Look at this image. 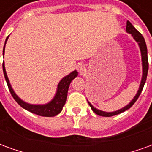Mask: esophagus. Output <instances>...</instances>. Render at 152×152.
Returning <instances> with one entry per match:
<instances>
[{"instance_id":"esophagus-1","label":"esophagus","mask_w":152,"mask_h":152,"mask_svg":"<svg viewBox=\"0 0 152 152\" xmlns=\"http://www.w3.org/2000/svg\"><path fill=\"white\" fill-rule=\"evenodd\" d=\"M77 69L80 72H83V71L85 70V66L81 64V63H79L78 65H77Z\"/></svg>"}]
</instances>
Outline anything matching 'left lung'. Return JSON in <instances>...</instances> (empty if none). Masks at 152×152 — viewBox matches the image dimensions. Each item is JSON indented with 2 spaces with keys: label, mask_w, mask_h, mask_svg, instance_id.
<instances>
[{
  "label": "left lung",
  "mask_w": 152,
  "mask_h": 152,
  "mask_svg": "<svg viewBox=\"0 0 152 152\" xmlns=\"http://www.w3.org/2000/svg\"><path fill=\"white\" fill-rule=\"evenodd\" d=\"M126 31L130 33L133 36V37L136 41H137L138 45H139V47H140L141 50V54H142V81H141L140 86H139V89L137 91V94L134 97V99L129 102V104H128L127 106H125L124 107H123L122 109H120L116 112H102V111H100V110H98V109L94 108L90 103L89 102L90 107L93 110V112H94L95 114L99 115H101V116H106V117H109V116H112V115H115L121 114V112H125L126 110L129 109L134 105V102H136L138 99V97L140 96L141 93L142 91V89H143V86L145 85V82H146V80H147V72H148V58H147V45H146V42H145V40H144L142 35L141 34L139 31H137L136 28H134L133 25L131 24V23L129 21H127V23H126Z\"/></svg>",
  "instance_id": "obj_1"
}]
</instances>
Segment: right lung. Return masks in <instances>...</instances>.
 Masks as SVG:
<instances>
[{
  "instance_id": "right-lung-1",
  "label": "right lung",
  "mask_w": 152,
  "mask_h": 152,
  "mask_svg": "<svg viewBox=\"0 0 152 152\" xmlns=\"http://www.w3.org/2000/svg\"><path fill=\"white\" fill-rule=\"evenodd\" d=\"M9 36L5 40V45L6 43V40L8 39ZM4 52H5V46L3 49V55H4ZM3 72H4V76H5V80L8 86L9 90L11 94L12 97L14 98L16 102H18L19 105L21 106L23 108L27 110L28 112L34 113L38 115H41V116H45V117H51V116H54L59 114L62 109H63V106L65 104L66 100V95H67V91H68V88H69L70 83L72 82L75 77L77 76L78 73L76 71H74L72 73H70L68 76H65L64 78L61 80V81L58 86V89H57V93L55 97L49 103L45 104V105H31V104H28L27 102H23V100L18 98V96L15 94L14 90L11 88V86L10 84L8 77L6 75V72L5 69V65H4V62H3Z\"/></svg>"
}]
</instances>
